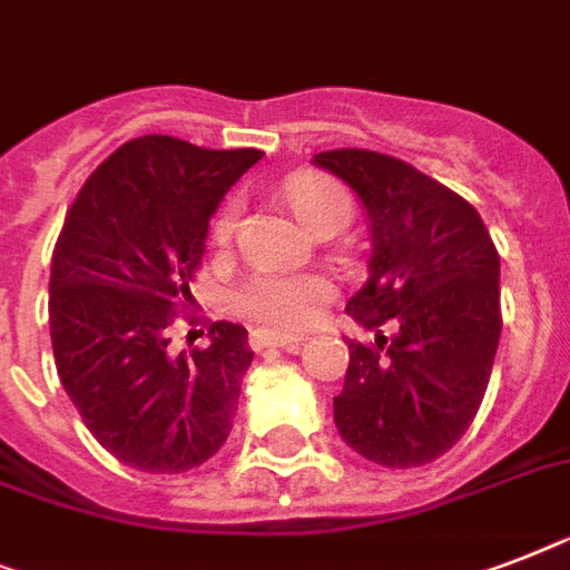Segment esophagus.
<instances>
[{"label":"esophagus","mask_w":570,"mask_h":570,"mask_svg":"<svg viewBox=\"0 0 570 570\" xmlns=\"http://www.w3.org/2000/svg\"><path fill=\"white\" fill-rule=\"evenodd\" d=\"M304 336L298 333H275V331H254L248 345L254 351H266V348H298Z\"/></svg>","instance_id":"obj_1"}]
</instances>
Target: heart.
I'll return each mask as SVG.
<instances>
[{"label":"heart","instance_id":"obj_1","mask_svg":"<svg viewBox=\"0 0 570 570\" xmlns=\"http://www.w3.org/2000/svg\"><path fill=\"white\" fill-rule=\"evenodd\" d=\"M286 202L307 230L340 222L351 216L348 193L325 178V175H298L286 184ZM239 222V205L228 202L213 219V243L228 245ZM331 295V281L325 275H281V272H257L237 293V307L245 316L266 322L272 327H301L316 316L322 301Z\"/></svg>","mask_w":570,"mask_h":570}]
</instances>
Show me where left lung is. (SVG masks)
<instances>
[{"mask_svg": "<svg viewBox=\"0 0 570 570\" xmlns=\"http://www.w3.org/2000/svg\"><path fill=\"white\" fill-rule=\"evenodd\" d=\"M313 164L357 193L372 228L368 277L345 313L374 342H348L336 430L377 465H428L471 428L492 377L498 248L465 198L397 157L333 149Z\"/></svg>", "mask_w": 570, "mask_h": 570, "instance_id": "8db88e82", "label": "left lung"}]
</instances>
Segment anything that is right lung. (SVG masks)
Returning <instances> with one entry per match:
<instances>
[{
    "mask_svg": "<svg viewBox=\"0 0 570 570\" xmlns=\"http://www.w3.org/2000/svg\"><path fill=\"white\" fill-rule=\"evenodd\" d=\"M261 157L149 134L119 146L69 207L49 277L55 365L96 442L131 469L184 474L234 428L248 331L213 322L210 345L189 354L169 336L193 304L213 210Z\"/></svg>",
    "mask_w": 570,
    "mask_h": 570,
    "instance_id": "obj_1",
    "label": "right lung"
}]
</instances>
